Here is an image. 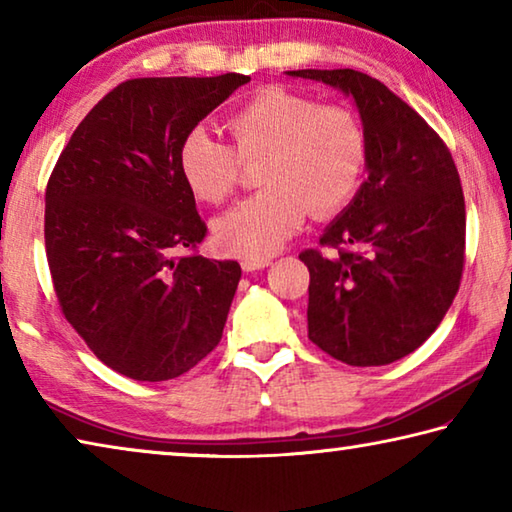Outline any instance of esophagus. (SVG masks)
<instances>
[{
    "label": "esophagus",
    "instance_id": "esophagus-1",
    "mask_svg": "<svg viewBox=\"0 0 512 512\" xmlns=\"http://www.w3.org/2000/svg\"><path fill=\"white\" fill-rule=\"evenodd\" d=\"M268 264H271V259L268 257H244L241 259V268H244L246 273L259 271V268H266Z\"/></svg>",
    "mask_w": 512,
    "mask_h": 512
}]
</instances>
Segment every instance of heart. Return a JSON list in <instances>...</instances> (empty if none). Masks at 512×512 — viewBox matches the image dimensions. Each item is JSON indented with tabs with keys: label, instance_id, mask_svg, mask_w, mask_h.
<instances>
[{
	"label": "heart",
	"instance_id": "heart-1",
	"mask_svg": "<svg viewBox=\"0 0 512 512\" xmlns=\"http://www.w3.org/2000/svg\"><path fill=\"white\" fill-rule=\"evenodd\" d=\"M232 146L201 128L178 149V173L196 201L221 205L258 164L262 192L214 221V241L237 257L273 255L307 214L327 219L359 194L370 162V137L357 112L266 88L228 119Z\"/></svg>",
	"mask_w": 512,
	"mask_h": 512
}]
</instances>
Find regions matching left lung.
<instances>
[{"label": "left lung", "mask_w": 512, "mask_h": 512, "mask_svg": "<svg viewBox=\"0 0 512 512\" xmlns=\"http://www.w3.org/2000/svg\"><path fill=\"white\" fill-rule=\"evenodd\" d=\"M289 76L350 94L370 137L366 183L323 232V250L300 253L309 268V339L348 366H386L436 332L461 287L458 169L440 135L372 76L357 69Z\"/></svg>", "instance_id": "left-lung-1"}]
</instances>
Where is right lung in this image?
Returning <instances> with one entry per match:
<instances>
[{"label": "right lung", "mask_w": 512, "mask_h": 512, "mask_svg": "<svg viewBox=\"0 0 512 512\" xmlns=\"http://www.w3.org/2000/svg\"><path fill=\"white\" fill-rule=\"evenodd\" d=\"M244 74L131 79L69 137L45 194V248L67 323L137 381L192 370L223 336L241 266L207 259V225L178 173L198 121Z\"/></svg>", "instance_id": "1"}]
</instances>
